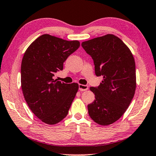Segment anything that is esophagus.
Wrapping results in <instances>:
<instances>
[{"label":"esophagus","instance_id":"1","mask_svg":"<svg viewBox=\"0 0 156 156\" xmlns=\"http://www.w3.org/2000/svg\"><path fill=\"white\" fill-rule=\"evenodd\" d=\"M89 89V87L87 85H83V84H79V89L81 91H84Z\"/></svg>","mask_w":156,"mask_h":156}]
</instances>
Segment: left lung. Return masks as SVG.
Listing matches in <instances>:
<instances>
[{
	"mask_svg": "<svg viewBox=\"0 0 156 156\" xmlns=\"http://www.w3.org/2000/svg\"><path fill=\"white\" fill-rule=\"evenodd\" d=\"M82 46L94 60L96 76L103 77L99 87H90L95 100L88 105L89 115L98 125H111L123 115L134 96V58L127 45L113 34L86 41Z\"/></svg>",
	"mask_w": 156,
	"mask_h": 156,
	"instance_id": "1",
	"label": "left lung"
}]
</instances>
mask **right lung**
I'll use <instances>...</instances> for the list:
<instances>
[{
    "instance_id": "right-lung-1",
    "label": "right lung",
    "mask_w": 156,
    "mask_h": 156,
    "mask_svg": "<svg viewBox=\"0 0 156 156\" xmlns=\"http://www.w3.org/2000/svg\"><path fill=\"white\" fill-rule=\"evenodd\" d=\"M80 46L78 41H66L43 34L31 43L21 65V87L24 99L43 122L55 125L68 114L79 89L76 83L54 80L63 62Z\"/></svg>"
}]
</instances>
